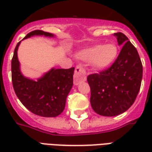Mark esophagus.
<instances>
[{"instance_id": "obj_1", "label": "esophagus", "mask_w": 152, "mask_h": 152, "mask_svg": "<svg viewBox=\"0 0 152 152\" xmlns=\"http://www.w3.org/2000/svg\"><path fill=\"white\" fill-rule=\"evenodd\" d=\"M86 80V72L85 68L81 65H77L75 68L74 74V84L78 85L81 81Z\"/></svg>"}]
</instances>
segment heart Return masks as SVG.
Segmentation results:
<instances>
[{
  "instance_id": "b5f03b06",
  "label": "heart",
  "mask_w": 152,
  "mask_h": 152,
  "mask_svg": "<svg viewBox=\"0 0 152 152\" xmlns=\"http://www.w3.org/2000/svg\"><path fill=\"white\" fill-rule=\"evenodd\" d=\"M118 54L117 46L113 43L96 45L78 53V57L86 62H92L96 69L107 68L114 63Z\"/></svg>"
}]
</instances>
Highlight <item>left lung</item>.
<instances>
[{
  "label": "left lung",
  "mask_w": 152,
  "mask_h": 152,
  "mask_svg": "<svg viewBox=\"0 0 152 152\" xmlns=\"http://www.w3.org/2000/svg\"><path fill=\"white\" fill-rule=\"evenodd\" d=\"M114 35L122 45L117 58L107 69L87 77L91 107L103 116L126 112L137 98L142 78V64L136 48L122 32Z\"/></svg>",
  "instance_id": "1"
}]
</instances>
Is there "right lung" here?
Masks as SVG:
<instances>
[{
    "label": "right lung",
    "instance_id": "right-lung-1",
    "mask_svg": "<svg viewBox=\"0 0 152 152\" xmlns=\"http://www.w3.org/2000/svg\"><path fill=\"white\" fill-rule=\"evenodd\" d=\"M35 35L53 37L49 32L35 30L28 33L23 39ZM20 42L15 47L11 61L12 83L16 95L23 105L33 114L43 117L58 116L63 112L66 97L73 86L75 68H52L36 81L26 78L20 72L17 55Z\"/></svg>",
    "mask_w": 152,
    "mask_h": 152
}]
</instances>
